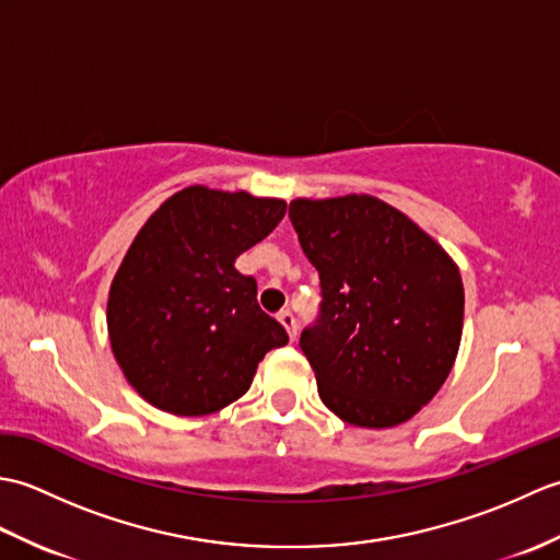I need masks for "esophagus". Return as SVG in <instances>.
Masks as SVG:
<instances>
[{"label": "esophagus", "mask_w": 560, "mask_h": 560, "mask_svg": "<svg viewBox=\"0 0 560 560\" xmlns=\"http://www.w3.org/2000/svg\"><path fill=\"white\" fill-rule=\"evenodd\" d=\"M279 323L287 327V331H289V337H291V341L295 339V335H299V325H295V317H293V313L291 311H281L279 313Z\"/></svg>", "instance_id": "esophagus-1"}]
</instances>
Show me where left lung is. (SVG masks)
I'll return each instance as SVG.
<instances>
[{"mask_svg":"<svg viewBox=\"0 0 560 560\" xmlns=\"http://www.w3.org/2000/svg\"><path fill=\"white\" fill-rule=\"evenodd\" d=\"M289 219L323 291L319 315L301 335L319 399L361 428L409 421L457 359V265L409 217L371 195L293 199Z\"/></svg>","mask_w":560,"mask_h":560,"instance_id":"left-lung-1","label":"left lung"}]
</instances>
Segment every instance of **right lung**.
I'll use <instances>...</instances> for the list:
<instances>
[{"instance_id":"right-lung-1","label":"right lung","mask_w":560,"mask_h":560,"mask_svg":"<svg viewBox=\"0 0 560 560\" xmlns=\"http://www.w3.org/2000/svg\"><path fill=\"white\" fill-rule=\"evenodd\" d=\"M287 201L185 187L151 213L108 295L110 347L127 383L161 411L213 413L241 399L289 335L235 269L277 229Z\"/></svg>"}]
</instances>
